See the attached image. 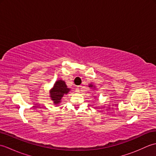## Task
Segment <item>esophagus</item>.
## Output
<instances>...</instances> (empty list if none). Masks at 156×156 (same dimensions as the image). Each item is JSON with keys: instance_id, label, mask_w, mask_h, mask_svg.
Instances as JSON below:
<instances>
[{"instance_id": "1", "label": "esophagus", "mask_w": 156, "mask_h": 156, "mask_svg": "<svg viewBox=\"0 0 156 156\" xmlns=\"http://www.w3.org/2000/svg\"><path fill=\"white\" fill-rule=\"evenodd\" d=\"M82 88V86H78V87H77V89H76V92H80V90H81Z\"/></svg>"}]
</instances>
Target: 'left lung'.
Listing matches in <instances>:
<instances>
[{
  "mask_svg": "<svg viewBox=\"0 0 156 156\" xmlns=\"http://www.w3.org/2000/svg\"><path fill=\"white\" fill-rule=\"evenodd\" d=\"M89 87H93V85H92V84H90V85H89Z\"/></svg>",
  "mask_w": 156,
  "mask_h": 156,
  "instance_id": "8db88e82",
  "label": "left lung"
}]
</instances>
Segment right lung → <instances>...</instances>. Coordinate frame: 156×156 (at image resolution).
<instances>
[{
    "label": "right lung",
    "instance_id": "right-lung-1",
    "mask_svg": "<svg viewBox=\"0 0 156 156\" xmlns=\"http://www.w3.org/2000/svg\"><path fill=\"white\" fill-rule=\"evenodd\" d=\"M70 90L67 88L66 82L64 80H59L55 82L54 87L50 90V96L51 101H54V105H58L61 102V99L65 94H68Z\"/></svg>",
    "mask_w": 156,
    "mask_h": 156
}]
</instances>
